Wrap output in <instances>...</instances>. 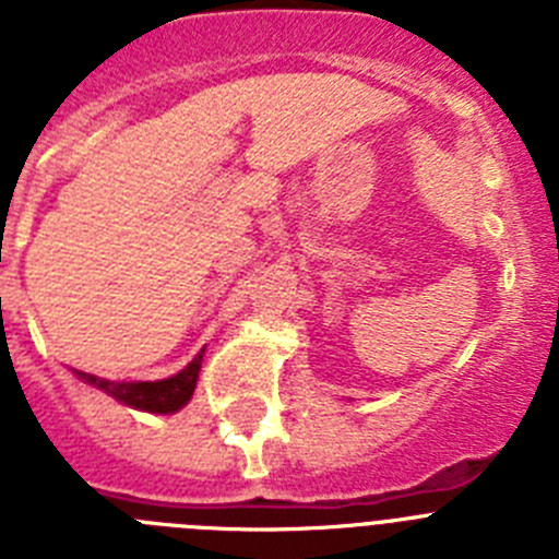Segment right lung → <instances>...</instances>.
Listing matches in <instances>:
<instances>
[{
    "label": "right lung",
    "instance_id": "1",
    "mask_svg": "<svg viewBox=\"0 0 559 559\" xmlns=\"http://www.w3.org/2000/svg\"><path fill=\"white\" fill-rule=\"evenodd\" d=\"M201 358L190 360V367L181 369L179 374H173V378L165 380H142V383H111V380H100L95 374H86V372H78L86 383L92 386L103 389L108 392L111 397H117L120 403L133 408H142V412H153V414H173L179 412L181 406H187V400L192 397L195 392V383H199V372H201Z\"/></svg>",
    "mask_w": 559,
    "mask_h": 559
}]
</instances>
